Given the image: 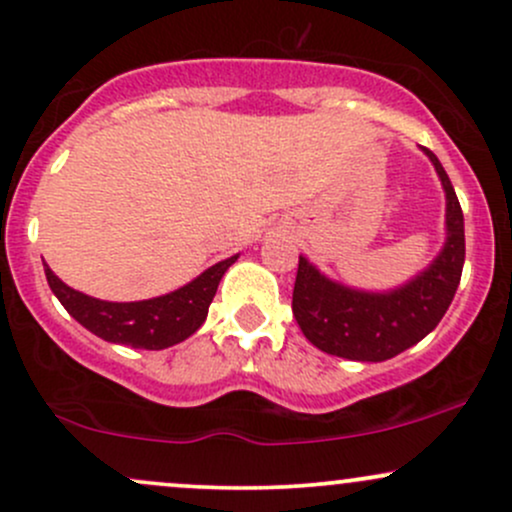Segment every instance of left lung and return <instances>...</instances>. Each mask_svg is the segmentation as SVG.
<instances>
[{
    "label": "left lung",
    "mask_w": 512,
    "mask_h": 512,
    "mask_svg": "<svg viewBox=\"0 0 512 512\" xmlns=\"http://www.w3.org/2000/svg\"><path fill=\"white\" fill-rule=\"evenodd\" d=\"M445 188L447 239L433 263L389 292L353 290L321 275L300 256L292 314L309 343L338 358L382 363L426 338L445 317L464 266V215L455 188L430 149L423 147Z\"/></svg>",
    "instance_id": "1"
}]
</instances>
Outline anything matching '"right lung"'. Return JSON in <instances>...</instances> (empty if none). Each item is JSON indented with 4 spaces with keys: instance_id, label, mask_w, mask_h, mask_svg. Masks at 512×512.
<instances>
[{
    "instance_id": "obj_1",
    "label": "right lung",
    "mask_w": 512,
    "mask_h": 512,
    "mask_svg": "<svg viewBox=\"0 0 512 512\" xmlns=\"http://www.w3.org/2000/svg\"><path fill=\"white\" fill-rule=\"evenodd\" d=\"M237 258L239 256L225 258V261L215 263L208 271L200 273L188 285L179 287V290L142 302L96 300V297L72 290L45 263L43 266L50 290L55 292L62 307L84 329L96 333V336L108 343H120V346L145 350H162L186 341L188 336H193L203 326L212 297L217 292V285H220L222 275L227 273V268Z\"/></svg>"
}]
</instances>
